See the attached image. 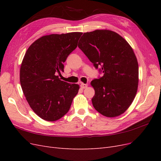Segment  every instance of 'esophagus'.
Segmentation results:
<instances>
[{"mask_svg": "<svg viewBox=\"0 0 161 161\" xmlns=\"http://www.w3.org/2000/svg\"><path fill=\"white\" fill-rule=\"evenodd\" d=\"M87 86H88V85H87V84H84V83H81L80 84V87H81L82 89H86V87H87Z\"/></svg>", "mask_w": 161, "mask_h": 161, "instance_id": "34e87169", "label": "esophagus"}]
</instances>
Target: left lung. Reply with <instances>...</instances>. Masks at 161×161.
Masks as SVG:
<instances>
[{"label": "left lung", "instance_id": "1", "mask_svg": "<svg viewBox=\"0 0 161 161\" xmlns=\"http://www.w3.org/2000/svg\"><path fill=\"white\" fill-rule=\"evenodd\" d=\"M78 46L103 73L91 82L95 92L94 108L108 118L124 114L138 86V64L132 48L118 33L108 30L84 33Z\"/></svg>", "mask_w": 161, "mask_h": 161}]
</instances>
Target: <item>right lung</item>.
Segmentation results:
<instances>
[{"label": "right lung", "instance_id": "add662e5", "mask_svg": "<svg viewBox=\"0 0 161 161\" xmlns=\"http://www.w3.org/2000/svg\"><path fill=\"white\" fill-rule=\"evenodd\" d=\"M82 33L51 34L29 47L20 69L21 86L29 105L42 119L53 121L69 111L79 85L61 80L64 62L77 47Z\"/></svg>", "mask_w": 161, "mask_h": 161}]
</instances>
